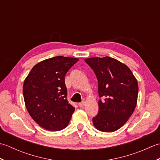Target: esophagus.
<instances>
[{
	"instance_id": "34e87169",
	"label": "esophagus",
	"mask_w": 160,
	"mask_h": 160,
	"mask_svg": "<svg viewBox=\"0 0 160 160\" xmlns=\"http://www.w3.org/2000/svg\"><path fill=\"white\" fill-rule=\"evenodd\" d=\"M84 105H85V102H84V101L81 102L78 104V106H79L80 107H83Z\"/></svg>"
}]
</instances>
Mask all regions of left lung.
Instances as JSON below:
<instances>
[{
  "label": "left lung",
  "instance_id": "8db88e82",
  "mask_svg": "<svg viewBox=\"0 0 160 160\" xmlns=\"http://www.w3.org/2000/svg\"><path fill=\"white\" fill-rule=\"evenodd\" d=\"M98 80L99 110L93 118L94 127L102 132L121 128L136 107L138 84L130 69L111 57L84 59Z\"/></svg>",
  "mask_w": 160,
  "mask_h": 160
}]
</instances>
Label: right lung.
Masks as SVG:
<instances>
[{
	"label": "right lung",
	"mask_w": 160,
	"mask_h": 160,
	"mask_svg": "<svg viewBox=\"0 0 160 160\" xmlns=\"http://www.w3.org/2000/svg\"><path fill=\"white\" fill-rule=\"evenodd\" d=\"M78 58L56 56L36 64L23 84L28 113L37 124L48 131L66 128L75 111L67 99L64 76Z\"/></svg>",
	"instance_id": "add662e5"
}]
</instances>
